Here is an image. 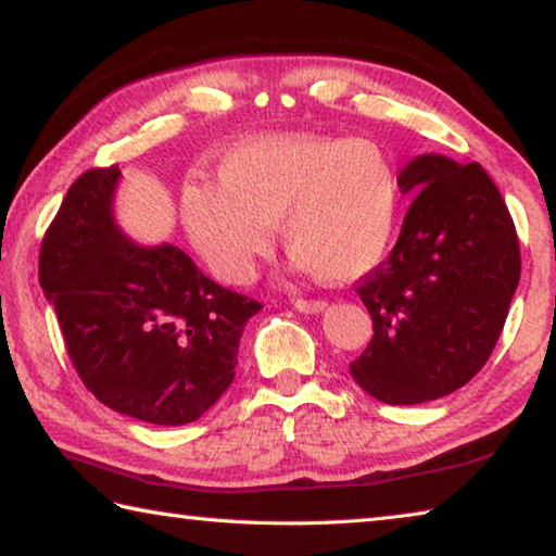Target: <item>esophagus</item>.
Segmentation results:
<instances>
[{
    "label": "esophagus",
    "instance_id": "obj_1",
    "mask_svg": "<svg viewBox=\"0 0 556 556\" xmlns=\"http://www.w3.org/2000/svg\"><path fill=\"white\" fill-rule=\"evenodd\" d=\"M295 309H300V313H323V309L327 307L325 300H307V298H298L293 300Z\"/></svg>",
    "mask_w": 556,
    "mask_h": 556
}]
</instances>
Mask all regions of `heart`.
I'll list each match as a JSON object with an SVG mask.
<instances>
[{"mask_svg": "<svg viewBox=\"0 0 556 556\" xmlns=\"http://www.w3.org/2000/svg\"><path fill=\"white\" fill-rule=\"evenodd\" d=\"M401 198V170L386 146L290 134L233 146L219 159L217 182L185 180L180 219L224 283H249L278 222L295 266L354 280L391 251Z\"/></svg>", "mask_w": 556, "mask_h": 556, "instance_id": "heart-1", "label": "heart"}]
</instances>
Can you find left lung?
Instances as JSON below:
<instances>
[{
  "label": "left lung",
  "instance_id": "1",
  "mask_svg": "<svg viewBox=\"0 0 556 556\" xmlns=\"http://www.w3.org/2000/svg\"><path fill=\"white\" fill-rule=\"evenodd\" d=\"M401 190L415 192L401 237L356 280L374 337L349 371L376 401L417 405L454 393L491 358L520 280V241L479 163L420 155Z\"/></svg>",
  "mask_w": 556,
  "mask_h": 556
}]
</instances>
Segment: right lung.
I'll return each instance as SVG.
<instances>
[{"mask_svg": "<svg viewBox=\"0 0 556 556\" xmlns=\"http://www.w3.org/2000/svg\"><path fill=\"white\" fill-rule=\"evenodd\" d=\"M119 165L77 178L46 229L38 280L67 356L97 401L151 425H188L233 381L263 307L214 283L178 247H136L112 217Z\"/></svg>", "mask_w": 556, "mask_h": 556, "instance_id": "right-lung-1", "label": "right lung"}]
</instances>
